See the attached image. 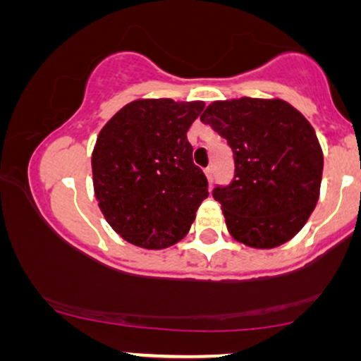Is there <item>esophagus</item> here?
I'll return each instance as SVG.
<instances>
[{
    "instance_id": "1",
    "label": "esophagus",
    "mask_w": 361,
    "mask_h": 361,
    "mask_svg": "<svg viewBox=\"0 0 361 361\" xmlns=\"http://www.w3.org/2000/svg\"><path fill=\"white\" fill-rule=\"evenodd\" d=\"M204 175H206L207 181L212 183V178H214V170H212V166H207V169L204 170Z\"/></svg>"
}]
</instances>
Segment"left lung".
Masks as SVG:
<instances>
[{
    "instance_id": "8db88e82",
    "label": "left lung",
    "mask_w": 361,
    "mask_h": 361,
    "mask_svg": "<svg viewBox=\"0 0 361 361\" xmlns=\"http://www.w3.org/2000/svg\"><path fill=\"white\" fill-rule=\"evenodd\" d=\"M233 152L235 176L212 191L227 231L253 248H273L302 229L317 204L324 155L316 130L283 99L214 101L201 114Z\"/></svg>"
}]
</instances>
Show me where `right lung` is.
<instances>
[{"label": "right lung", "mask_w": 361, "mask_h": 361, "mask_svg": "<svg viewBox=\"0 0 361 361\" xmlns=\"http://www.w3.org/2000/svg\"><path fill=\"white\" fill-rule=\"evenodd\" d=\"M202 101L135 99L101 129L91 155L94 196L109 226L137 247L181 240L209 196L186 132Z\"/></svg>", "instance_id": "obj_1"}]
</instances>
